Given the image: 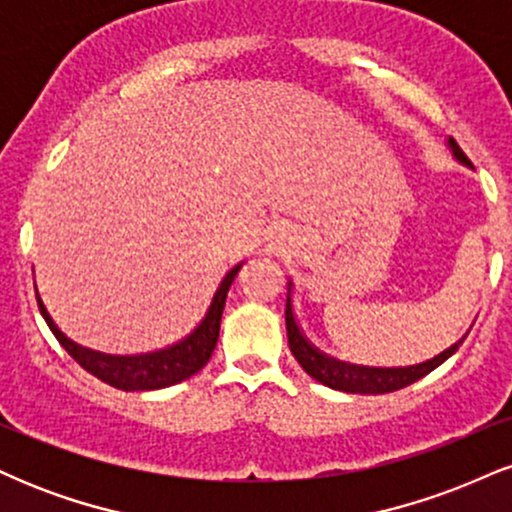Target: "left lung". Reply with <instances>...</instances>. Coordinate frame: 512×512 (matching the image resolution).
Here are the masks:
<instances>
[{
	"label": "left lung",
	"mask_w": 512,
	"mask_h": 512,
	"mask_svg": "<svg viewBox=\"0 0 512 512\" xmlns=\"http://www.w3.org/2000/svg\"><path fill=\"white\" fill-rule=\"evenodd\" d=\"M448 146L452 151V156L457 161L469 166V158L464 156V151L457 146L455 139H448ZM289 293H291V281H289ZM286 332H289V346L291 354L296 356V361L301 363V368L310 378H315L317 383L332 387V390H342V392H351V395H385V392H395L402 390L416 380H421L424 375L436 370L440 363H445L448 358L460 349V344L464 342V337L460 342H455L450 349H445L443 354L433 356L431 361L416 363V366H407V368H370V366H356V363H344L337 361V358L322 354L320 349H315L308 339L303 337L301 327H298L296 315H293L291 308V296L286 298Z\"/></svg>",
	"instance_id": "left-lung-1"
}]
</instances>
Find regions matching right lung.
<instances>
[{"mask_svg": "<svg viewBox=\"0 0 512 512\" xmlns=\"http://www.w3.org/2000/svg\"><path fill=\"white\" fill-rule=\"evenodd\" d=\"M243 264H236L226 276H223L221 286L214 293V301H211L204 320L195 327V332L187 334L185 339L173 346H166L161 351H151V354H137V356H113V354H101V351L86 349L79 346L67 334H62L60 327L52 322V317L38 298L40 315L45 317L52 334L57 337L67 354L79 363L81 368L88 370L91 375H96L103 383L117 387V390L125 392H142V390H161V387L178 385L182 380H187L190 375H195L207 366V361L214 354V346L219 342V327H221V315L223 305H226L228 289H231L233 279L240 272Z\"/></svg>", "mask_w": 512, "mask_h": 512, "instance_id": "add662e5", "label": "right lung"}]
</instances>
